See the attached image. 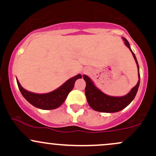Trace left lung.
Returning a JSON list of instances; mask_svg holds the SVG:
<instances>
[{
    "mask_svg": "<svg viewBox=\"0 0 156 156\" xmlns=\"http://www.w3.org/2000/svg\"><path fill=\"white\" fill-rule=\"evenodd\" d=\"M124 39L125 44L130 51L132 52L136 62L137 64L138 69H139V81L136 85L130 90V92L126 95L123 97H111L106 95L104 93H103L99 89H97L94 83L91 80L88 76L83 75V78L86 81V88H85V94L87 97V102L90 107L97 112H105V113H113L117 112L122 110L125 107L131 103L132 101L135 98L136 94L138 89H139V83H140V74H139V64H138L136 58L133 52L131 51L130 48L129 42H128L125 38Z\"/></svg>",
    "mask_w": 156,
    "mask_h": 156,
    "instance_id": "obj_1",
    "label": "left lung"
}]
</instances>
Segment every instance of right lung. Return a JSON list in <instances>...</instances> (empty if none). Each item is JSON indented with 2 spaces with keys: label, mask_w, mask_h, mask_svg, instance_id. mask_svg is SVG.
Returning a JSON list of instances; mask_svg holds the SVG:
<instances>
[{
  "label": "right lung",
  "mask_w": 156,
  "mask_h": 156,
  "mask_svg": "<svg viewBox=\"0 0 156 156\" xmlns=\"http://www.w3.org/2000/svg\"><path fill=\"white\" fill-rule=\"evenodd\" d=\"M81 75L78 74L66 81L62 87L55 89L53 92L47 94H35L28 92L21 87L19 81L17 80V85L21 94L31 104L37 108L43 109V110H51L59 107L66 100L69 92L74 87L75 82L78 78H81Z\"/></svg>",
  "instance_id": "add662e5"
}]
</instances>
